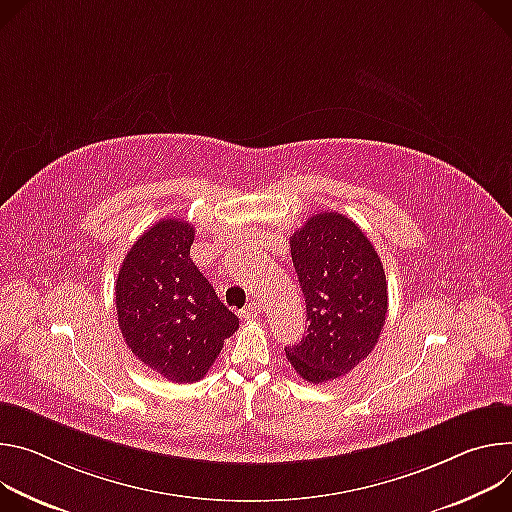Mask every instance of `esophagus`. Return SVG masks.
<instances>
[{"instance_id":"obj_1","label":"esophagus","mask_w":512,"mask_h":512,"mask_svg":"<svg viewBox=\"0 0 512 512\" xmlns=\"http://www.w3.org/2000/svg\"><path fill=\"white\" fill-rule=\"evenodd\" d=\"M242 319H244V321H256V319H260V305H258V303H250V305L242 311Z\"/></svg>"}]
</instances>
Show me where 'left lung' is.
Masks as SVG:
<instances>
[{
	"label": "left lung",
	"instance_id": "obj_1",
	"mask_svg": "<svg viewBox=\"0 0 512 512\" xmlns=\"http://www.w3.org/2000/svg\"><path fill=\"white\" fill-rule=\"evenodd\" d=\"M291 256L307 305V333L285 348L313 384L354 370L378 344L388 311L386 276L358 223L337 211L315 213L291 236Z\"/></svg>",
	"mask_w": 512,
	"mask_h": 512
}]
</instances>
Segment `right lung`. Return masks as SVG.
<instances>
[{"label": "right lung", "instance_id": "obj_1", "mask_svg": "<svg viewBox=\"0 0 512 512\" xmlns=\"http://www.w3.org/2000/svg\"><path fill=\"white\" fill-rule=\"evenodd\" d=\"M195 227L160 219L126 254L116 280L118 323L132 354L166 380H201L240 327L191 260Z\"/></svg>", "mask_w": 512, "mask_h": 512}]
</instances>
